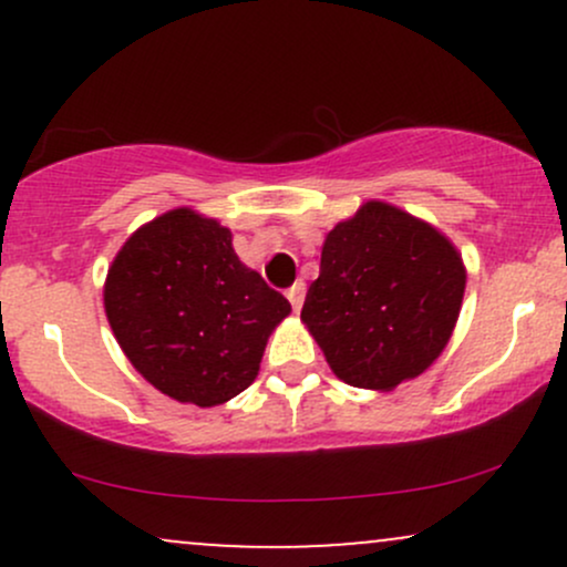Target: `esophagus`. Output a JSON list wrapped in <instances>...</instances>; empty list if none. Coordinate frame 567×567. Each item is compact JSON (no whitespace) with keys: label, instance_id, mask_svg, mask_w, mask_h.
<instances>
[{"label":"esophagus","instance_id":"1","mask_svg":"<svg viewBox=\"0 0 567 567\" xmlns=\"http://www.w3.org/2000/svg\"><path fill=\"white\" fill-rule=\"evenodd\" d=\"M303 298H306V285H303V282H296V285H292V288L288 290V301L292 303V309L301 311Z\"/></svg>","mask_w":567,"mask_h":567}]
</instances>
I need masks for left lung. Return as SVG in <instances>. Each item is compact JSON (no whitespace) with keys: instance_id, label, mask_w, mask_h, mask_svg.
I'll use <instances>...</instances> for the list:
<instances>
[{"instance_id":"1","label":"left lung","mask_w":567,"mask_h":567,"mask_svg":"<svg viewBox=\"0 0 567 567\" xmlns=\"http://www.w3.org/2000/svg\"><path fill=\"white\" fill-rule=\"evenodd\" d=\"M464 288V258L445 234L370 199L324 237L301 322L343 383L392 392L447 347Z\"/></svg>"}]
</instances>
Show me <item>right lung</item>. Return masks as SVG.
I'll list each match as a JSON object with an SVG mask.
<instances>
[{
	"label": "right lung",
	"mask_w": 567,
	"mask_h": 567,
	"mask_svg": "<svg viewBox=\"0 0 567 567\" xmlns=\"http://www.w3.org/2000/svg\"><path fill=\"white\" fill-rule=\"evenodd\" d=\"M103 309L143 379L197 408L245 392L290 315L288 298L239 261L231 231L192 207L130 234L109 266Z\"/></svg>",
	"instance_id": "1"
}]
</instances>
